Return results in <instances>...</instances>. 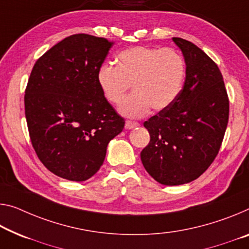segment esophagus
I'll use <instances>...</instances> for the list:
<instances>
[{
  "mask_svg": "<svg viewBox=\"0 0 249 249\" xmlns=\"http://www.w3.org/2000/svg\"><path fill=\"white\" fill-rule=\"evenodd\" d=\"M124 127H125V129H133L136 127H139V124H138V122H136V121L128 120V121H125Z\"/></svg>",
  "mask_w": 249,
  "mask_h": 249,
  "instance_id": "obj_1",
  "label": "esophagus"
}]
</instances>
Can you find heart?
Listing matches in <instances>:
<instances>
[{"label": "heart", "instance_id": "heart-1", "mask_svg": "<svg viewBox=\"0 0 249 249\" xmlns=\"http://www.w3.org/2000/svg\"><path fill=\"white\" fill-rule=\"evenodd\" d=\"M117 66L103 63L97 82L103 97L120 105L132 85L133 92L120 107L127 117H142L150 108L167 109L180 93L186 75L182 54L173 48L133 47L118 53Z\"/></svg>", "mask_w": 249, "mask_h": 249}]
</instances>
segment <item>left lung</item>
<instances>
[{"instance_id":"1","label":"left lung","mask_w":249,"mask_h":249,"mask_svg":"<svg viewBox=\"0 0 249 249\" xmlns=\"http://www.w3.org/2000/svg\"><path fill=\"white\" fill-rule=\"evenodd\" d=\"M186 62L177 99L143 122L150 141L140 157L147 173L162 185L197 179L215 160L229 117V99L217 64L191 42L173 37Z\"/></svg>"}]
</instances>
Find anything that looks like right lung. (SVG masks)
<instances>
[{
	"label": "right lung",
	"mask_w": 249,
	"mask_h": 249,
	"mask_svg": "<svg viewBox=\"0 0 249 249\" xmlns=\"http://www.w3.org/2000/svg\"><path fill=\"white\" fill-rule=\"evenodd\" d=\"M112 45L105 37L73 34L37 59L30 74L24 95L30 139L41 162L61 178L92 177L124 127L97 82Z\"/></svg>",
	"instance_id": "obj_1"
}]
</instances>
